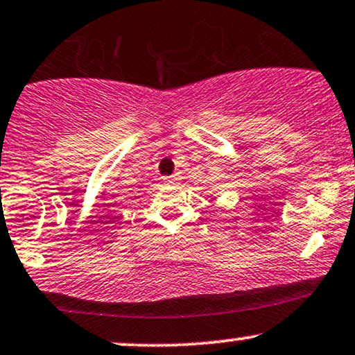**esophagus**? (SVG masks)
I'll list each match as a JSON object with an SVG mask.
<instances>
[{
	"mask_svg": "<svg viewBox=\"0 0 355 355\" xmlns=\"http://www.w3.org/2000/svg\"><path fill=\"white\" fill-rule=\"evenodd\" d=\"M180 178H182V173H180V172H177V173H173L172 177H168L167 180H168L170 183H175V182H178V180H180Z\"/></svg>",
	"mask_w": 355,
	"mask_h": 355,
	"instance_id": "34e87169",
	"label": "esophagus"
}]
</instances>
